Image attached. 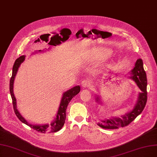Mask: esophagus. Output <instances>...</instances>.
I'll list each match as a JSON object with an SVG mask.
<instances>
[{
	"mask_svg": "<svg viewBox=\"0 0 157 157\" xmlns=\"http://www.w3.org/2000/svg\"><path fill=\"white\" fill-rule=\"evenodd\" d=\"M89 85H90V83L88 80H84L82 82V86L83 89H86V87H88Z\"/></svg>",
	"mask_w": 157,
	"mask_h": 157,
	"instance_id": "1",
	"label": "esophagus"
}]
</instances>
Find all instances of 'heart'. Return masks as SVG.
<instances>
[{
	"instance_id": "heart-1",
	"label": "heart",
	"mask_w": 157,
	"mask_h": 157,
	"mask_svg": "<svg viewBox=\"0 0 157 157\" xmlns=\"http://www.w3.org/2000/svg\"><path fill=\"white\" fill-rule=\"evenodd\" d=\"M112 54V51L106 48H101L98 49L95 53V58L98 60H101L108 57Z\"/></svg>"
}]
</instances>
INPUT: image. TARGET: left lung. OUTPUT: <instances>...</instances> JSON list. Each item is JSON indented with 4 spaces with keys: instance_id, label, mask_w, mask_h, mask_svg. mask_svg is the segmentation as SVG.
Instances as JSON below:
<instances>
[{
    "instance_id": "obj_1",
    "label": "left lung",
    "mask_w": 157,
    "mask_h": 157,
    "mask_svg": "<svg viewBox=\"0 0 157 157\" xmlns=\"http://www.w3.org/2000/svg\"><path fill=\"white\" fill-rule=\"evenodd\" d=\"M128 74L130 75L129 78L134 81L141 90L138 94L135 105L131 111L127 112L124 115L119 117H110L107 118L100 120L97 124L101 128L114 129L129 125L142 112L146 106L147 102V77L144 69L143 61L141 59L136 60L134 68ZM95 101L99 105H103L100 95H95Z\"/></svg>"
}]
</instances>
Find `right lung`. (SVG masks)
<instances>
[{
	"mask_svg": "<svg viewBox=\"0 0 157 157\" xmlns=\"http://www.w3.org/2000/svg\"><path fill=\"white\" fill-rule=\"evenodd\" d=\"M25 57L26 56L25 55L21 56L15 60L13 67L12 75H11V78L10 79V91L11 98H12L13 105L15 113L17 117V118H18L22 123H24L25 124L28 125L29 127H30L31 128L33 129L34 130H36L37 131L43 132V133H44L46 132H57L58 131H59L64 125V124H65V121L66 120V110H67V106L72 98L79 92L80 86L79 85L75 86L74 87L68 89L65 92H63L61 100L60 101L59 106L58 107L56 117H55L54 120L52 121L51 124L47 123V124H40V125H34V124L29 123L28 121L22 117L21 114L20 113V112L18 111V109H17V100L13 93V84H14L15 78L17 75V71H18L19 70V68L20 67V65L25 59Z\"/></svg>",
	"mask_w": 157,
	"mask_h": 157,
	"instance_id": "1",
	"label": "right lung"
}]
</instances>
